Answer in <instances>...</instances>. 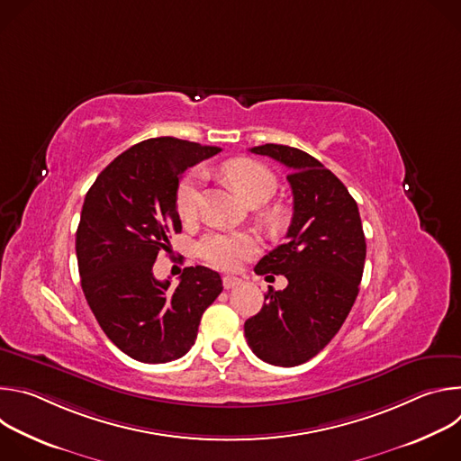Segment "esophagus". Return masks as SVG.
Masks as SVG:
<instances>
[{"mask_svg": "<svg viewBox=\"0 0 461 461\" xmlns=\"http://www.w3.org/2000/svg\"><path fill=\"white\" fill-rule=\"evenodd\" d=\"M237 285H240V279H239V277H233V276H224V277H222V286H224L226 290H230V288H233V286H237Z\"/></svg>", "mask_w": 461, "mask_h": 461, "instance_id": "esophagus-1", "label": "esophagus"}]
</instances>
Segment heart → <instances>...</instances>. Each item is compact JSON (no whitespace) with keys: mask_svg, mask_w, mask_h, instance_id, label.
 I'll use <instances>...</instances> for the list:
<instances>
[{"mask_svg":"<svg viewBox=\"0 0 461 461\" xmlns=\"http://www.w3.org/2000/svg\"><path fill=\"white\" fill-rule=\"evenodd\" d=\"M222 178L239 193L240 199L249 206H260L268 203L277 191V178L270 167L253 158L237 157L221 166ZM199 203V173H187L176 185L175 210L182 221H189L194 215ZM260 221L270 230H279L285 222V213L279 206L262 208L258 212ZM255 251V242L248 233L240 231H212L201 244V257L215 268L235 270Z\"/></svg>","mask_w":461,"mask_h":461,"instance_id":"obj_1","label":"heart"}]
</instances>
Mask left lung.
<instances>
[{
    "label": "left lung",
    "instance_id": "left-lung-1",
    "mask_svg": "<svg viewBox=\"0 0 461 461\" xmlns=\"http://www.w3.org/2000/svg\"><path fill=\"white\" fill-rule=\"evenodd\" d=\"M249 151L288 167L294 217L286 242L255 267L258 276H285L288 286L268 288L244 336L258 359L297 366L330 343L350 313L365 268V233L352 194L317 158L279 144Z\"/></svg>",
    "mask_w": 461,
    "mask_h": 461
}]
</instances>
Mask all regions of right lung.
<instances>
[{
	"instance_id": "obj_1",
	"label": "right lung",
	"mask_w": 461,
	"mask_h": 461,
	"mask_svg": "<svg viewBox=\"0 0 461 461\" xmlns=\"http://www.w3.org/2000/svg\"><path fill=\"white\" fill-rule=\"evenodd\" d=\"M221 148L173 137L144 140L118 155L86 194L77 230L82 290L105 336L129 357L167 363L194 343L204 310L222 292L206 267L184 268L175 290L153 276L169 233L180 175Z\"/></svg>"
}]
</instances>
